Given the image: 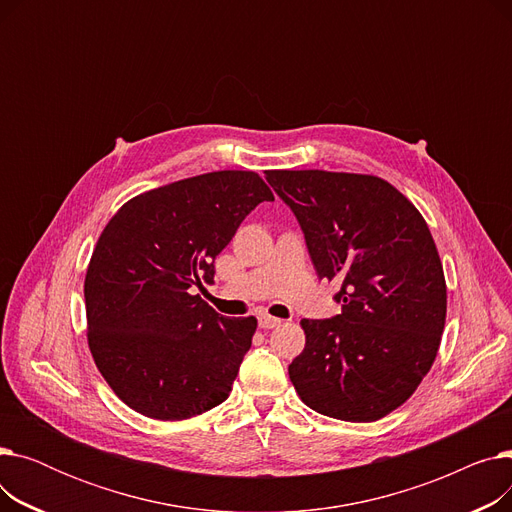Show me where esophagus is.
<instances>
[{
	"label": "esophagus",
	"mask_w": 512,
	"mask_h": 512,
	"mask_svg": "<svg viewBox=\"0 0 512 512\" xmlns=\"http://www.w3.org/2000/svg\"><path fill=\"white\" fill-rule=\"evenodd\" d=\"M278 326H282V319L272 317V315H267V313H261V315H259V328L272 330V328H278Z\"/></svg>",
	"instance_id": "34e87169"
}]
</instances>
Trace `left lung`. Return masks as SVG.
Returning a JSON list of instances; mask_svg holds the SVG:
<instances>
[{
    "instance_id": "obj_1",
    "label": "left lung",
    "mask_w": 512,
    "mask_h": 512,
    "mask_svg": "<svg viewBox=\"0 0 512 512\" xmlns=\"http://www.w3.org/2000/svg\"><path fill=\"white\" fill-rule=\"evenodd\" d=\"M305 234L319 280L340 284V315L303 319L305 348L288 365L305 405L342 421H378L432 369L446 321V280L417 207L367 174H265Z\"/></svg>"
}]
</instances>
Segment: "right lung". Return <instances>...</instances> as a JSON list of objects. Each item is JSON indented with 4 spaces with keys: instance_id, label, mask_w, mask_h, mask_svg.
<instances>
[{
    "instance_id": "add662e5",
    "label": "right lung",
    "mask_w": 512,
    "mask_h": 512,
    "mask_svg": "<svg viewBox=\"0 0 512 512\" xmlns=\"http://www.w3.org/2000/svg\"><path fill=\"white\" fill-rule=\"evenodd\" d=\"M263 201L274 195L259 174L209 172L132 197L103 228L85 278L87 340L130 409L180 421L230 396L257 319L224 317L193 292Z\"/></svg>"
}]
</instances>
